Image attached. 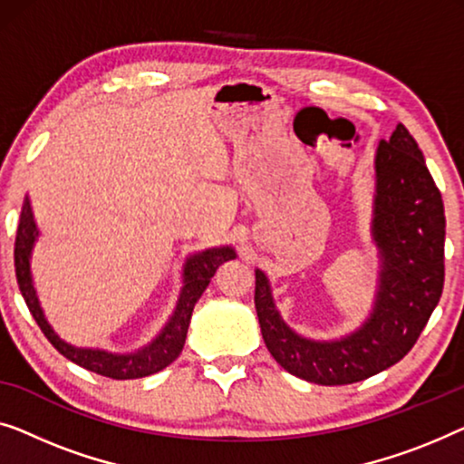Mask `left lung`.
Masks as SVG:
<instances>
[{"label":"left lung","instance_id":"8db88e82","mask_svg":"<svg viewBox=\"0 0 464 464\" xmlns=\"http://www.w3.org/2000/svg\"><path fill=\"white\" fill-rule=\"evenodd\" d=\"M382 273L368 322L341 341L317 343L292 332L256 271L260 332L276 362L315 384H351L397 363L425 330L443 290L446 217L440 188L403 123L376 151V208L372 223Z\"/></svg>","mask_w":464,"mask_h":464}]
</instances>
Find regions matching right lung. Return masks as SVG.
Here are the masks:
<instances>
[{"label": "right lung", "mask_w": 464, "mask_h": 464, "mask_svg": "<svg viewBox=\"0 0 464 464\" xmlns=\"http://www.w3.org/2000/svg\"><path fill=\"white\" fill-rule=\"evenodd\" d=\"M35 237H37V227L34 220V212H31L29 199H24L23 210H21V220H18L16 241H14V266H16L18 288H21V295L29 306L31 315H34L37 325L42 328L45 338H48L52 347H54L58 353L64 355L73 363L82 365V368L96 372V374L101 376L115 378V381H130V378H142V376L155 374V372L164 370L166 365L172 363L176 357L180 355L182 347H185L188 322H191L195 303H198L201 295H204V290L208 288V284H210L214 273H217L218 265L229 258H235V252L231 247H214V250L199 252L188 258L185 265V288L180 292L179 304H176L174 315L168 322L164 332H161V334L155 338L149 347L140 349L139 353L113 355L99 349L71 347V344L61 341V338L54 334V330L50 328L48 322H45L42 306H39V300L35 296V288H34V282H31V271H29V256H31V247H34Z\"/></svg>", "instance_id": "obj_1"}]
</instances>
